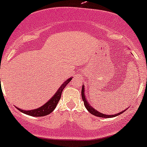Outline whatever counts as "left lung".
<instances>
[{
  "label": "left lung",
  "mask_w": 147,
  "mask_h": 147,
  "mask_svg": "<svg viewBox=\"0 0 147 147\" xmlns=\"http://www.w3.org/2000/svg\"><path fill=\"white\" fill-rule=\"evenodd\" d=\"M84 89H85V87H84V85H82V90H81V95H82V100H83V102H84V105H85V108H87V110H88L90 113L92 114V115H94V116L99 117H103V118H111V117H114L118 116V115H121V113H123V112L125 111V110H123V111L120 112V113H119L117 114H115V115H104V114L100 113V112H98V110H95L93 107H92V105H90V103L87 102V100L86 99V97H85V90H84Z\"/></svg>",
  "instance_id": "1"
}]
</instances>
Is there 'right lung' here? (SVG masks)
Instances as JSON below:
<instances>
[{
  "mask_svg": "<svg viewBox=\"0 0 147 147\" xmlns=\"http://www.w3.org/2000/svg\"><path fill=\"white\" fill-rule=\"evenodd\" d=\"M71 78L67 79V80L61 85L60 87L58 89V90H57V92L54 94L53 96L47 103H46L45 104L43 105L42 106L40 107V108L32 110H24L17 108V107H16V108H17L19 111L21 112V113L26 114V115H30V116L43 117L45 116V115H49V114L51 113L55 108L56 105H57L59 100L60 99L61 94H62V92L63 91L64 88H65L66 85L71 80Z\"/></svg>",
  "mask_w": 147,
  "mask_h": 147,
  "instance_id": "1",
  "label": "right lung"
}]
</instances>
